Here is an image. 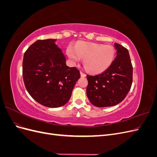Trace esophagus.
Returning a JSON list of instances; mask_svg holds the SVG:
<instances>
[{
  "instance_id": "obj_1",
  "label": "esophagus",
  "mask_w": 157,
  "mask_h": 157,
  "mask_svg": "<svg viewBox=\"0 0 157 157\" xmlns=\"http://www.w3.org/2000/svg\"><path fill=\"white\" fill-rule=\"evenodd\" d=\"M80 75H81L82 77H86V74H85L84 73H83L82 71H80Z\"/></svg>"
}]
</instances>
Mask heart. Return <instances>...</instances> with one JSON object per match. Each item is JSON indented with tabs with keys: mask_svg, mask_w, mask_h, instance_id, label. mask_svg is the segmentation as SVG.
Listing matches in <instances>:
<instances>
[{
	"mask_svg": "<svg viewBox=\"0 0 157 157\" xmlns=\"http://www.w3.org/2000/svg\"><path fill=\"white\" fill-rule=\"evenodd\" d=\"M67 54L74 61L84 59V67L90 72L98 73L110 66L115 57V50L111 46L80 42L75 45V50H67Z\"/></svg>",
	"mask_w": 157,
	"mask_h": 157,
	"instance_id": "heart-1",
	"label": "heart"
}]
</instances>
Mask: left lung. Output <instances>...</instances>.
I'll list each match as a JSON object with an SVG mask.
<instances>
[{
  "label": "left lung",
  "instance_id": "8db88e82",
  "mask_svg": "<svg viewBox=\"0 0 157 157\" xmlns=\"http://www.w3.org/2000/svg\"><path fill=\"white\" fill-rule=\"evenodd\" d=\"M117 57L100 74L87 75L86 94L90 101L98 107L115 106L123 101L130 90L133 67L128 50L115 44Z\"/></svg>",
  "mask_w": 157,
  "mask_h": 157
}]
</instances>
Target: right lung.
Segmentation results:
<instances>
[{"label":"right lung","mask_w":157,"mask_h":157,"mask_svg":"<svg viewBox=\"0 0 157 157\" xmlns=\"http://www.w3.org/2000/svg\"><path fill=\"white\" fill-rule=\"evenodd\" d=\"M55 39L38 40L25 51L23 78L30 96L41 105L52 108L67 103L80 77L77 67H69Z\"/></svg>","instance_id":"obj_1"}]
</instances>
